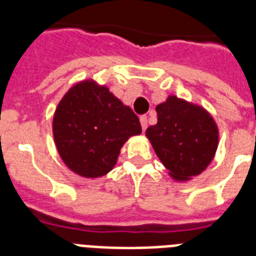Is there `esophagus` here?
I'll use <instances>...</instances> for the list:
<instances>
[{
	"instance_id": "obj_1",
	"label": "esophagus",
	"mask_w": 256,
	"mask_h": 256,
	"mask_svg": "<svg viewBox=\"0 0 256 256\" xmlns=\"http://www.w3.org/2000/svg\"><path fill=\"white\" fill-rule=\"evenodd\" d=\"M140 126H142V130H146V128H148V116H142L140 118Z\"/></svg>"
}]
</instances>
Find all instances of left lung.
Segmentation results:
<instances>
[{
	"label": "left lung",
	"mask_w": 256,
	"mask_h": 256,
	"mask_svg": "<svg viewBox=\"0 0 256 256\" xmlns=\"http://www.w3.org/2000/svg\"><path fill=\"white\" fill-rule=\"evenodd\" d=\"M158 122L146 130L160 160L176 182L202 174L214 160L219 128L206 108L176 96L156 108Z\"/></svg>",
	"instance_id": "1"
}]
</instances>
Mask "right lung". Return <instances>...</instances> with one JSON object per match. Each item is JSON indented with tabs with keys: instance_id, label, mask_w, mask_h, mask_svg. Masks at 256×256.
I'll list each match as a JSON object with an SVG mask.
<instances>
[{
	"instance_id": "right-lung-1",
	"label": "right lung",
	"mask_w": 256,
	"mask_h": 256,
	"mask_svg": "<svg viewBox=\"0 0 256 256\" xmlns=\"http://www.w3.org/2000/svg\"><path fill=\"white\" fill-rule=\"evenodd\" d=\"M140 132V120L132 108L94 80L72 86L53 116L58 154L74 174L84 178L110 172L122 146Z\"/></svg>"
}]
</instances>
